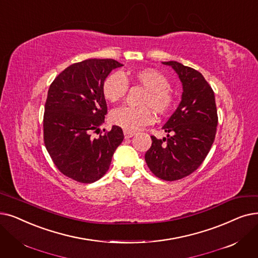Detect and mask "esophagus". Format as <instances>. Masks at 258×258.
I'll return each instance as SVG.
<instances>
[{"label": "esophagus", "instance_id": "1", "mask_svg": "<svg viewBox=\"0 0 258 258\" xmlns=\"http://www.w3.org/2000/svg\"><path fill=\"white\" fill-rule=\"evenodd\" d=\"M123 134H124V137H125V139H128V138H132L134 135H135V132H132V131H126V130H124V131H123Z\"/></svg>", "mask_w": 258, "mask_h": 258}]
</instances>
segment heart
Returning <instances> with one entry per match:
<instances>
[{
  "label": "heart",
  "instance_id": "obj_1",
  "mask_svg": "<svg viewBox=\"0 0 258 258\" xmlns=\"http://www.w3.org/2000/svg\"><path fill=\"white\" fill-rule=\"evenodd\" d=\"M133 82L145 89L140 100V107H121L111 111L110 122L126 131H138L154 121L153 109L158 115H164L172 109L175 98L169 79L159 71L140 69L123 77L118 73L110 74L103 82L102 93L107 101L117 103L124 99L128 84Z\"/></svg>",
  "mask_w": 258,
  "mask_h": 258
}]
</instances>
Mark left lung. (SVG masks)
I'll list each match as a JSON object with an SVG mask.
<instances>
[{
	"label": "left lung",
	"mask_w": 258,
	"mask_h": 258,
	"mask_svg": "<svg viewBox=\"0 0 258 258\" xmlns=\"http://www.w3.org/2000/svg\"><path fill=\"white\" fill-rule=\"evenodd\" d=\"M182 83L181 102L163 125L166 138H152L145 153L151 172L166 181H174L195 172L209 154L218 124L215 96L204 76L192 67L169 61Z\"/></svg>",
	"instance_id": "obj_1"
}]
</instances>
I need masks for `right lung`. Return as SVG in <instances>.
Wrapping results in <instances>:
<instances>
[{"instance_id": "add662e5", "label": "right lung", "mask_w": 258, "mask_h": 258, "mask_svg": "<svg viewBox=\"0 0 258 258\" xmlns=\"http://www.w3.org/2000/svg\"><path fill=\"white\" fill-rule=\"evenodd\" d=\"M122 64L88 59L65 69L49 86L43 118L44 144L58 170L73 180L92 183L109 169L124 138L122 128L100 131L107 114L102 85ZM93 133H99L94 138Z\"/></svg>"}]
</instances>
